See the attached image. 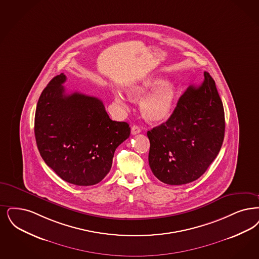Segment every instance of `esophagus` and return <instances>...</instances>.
<instances>
[{
    "label": "esophagus",
    "instance_id": "34e87169",
    "mask_svg": "<svg viewBox=\"0 0 259 259\" xmlns=\"http://www.w3.org/2000/svg\"><path fill=\"white\" fill-rule=\"evenodd\" d=\"M141 132H142V129H141L139 126L133 125V126L131 127V133H132V135L139 134V133H141Z\"/></svg>",
    "mask_w": 259,
    "mask_h": 259
}]
</instances>
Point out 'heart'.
Returning a JSON list of instances; mask_svg holds the SVG:
<instances>
[{"label":"heart","mask_w":259,"mask_h":259,"mask_svg":"<svg viewBox=\"0 0 259 259\" xmlns=\"http://www.w3.org/2000/svg\"><path fill=\"white\" fill-rule=\"evenodd\" d=\"M129 97L141 100L140 110L146 120L151 122L166 118L174 107L176 97V88L174 83H166V78L160 76L148 77L140 83H134L127 89ZM114 101L121 110H128V99L119 91H114Z\"/></svg>","instance_id":"b5f03b06"}]
</instances>
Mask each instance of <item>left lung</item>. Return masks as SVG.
Here are the masks:
<instances>
[{
  "mask_svg": "<svg viewBox=\"0 0 259 259\" xmlns=\"http://www.w3.org/2000/svg\"><path fill=\"white\" fill-rule=\"evenodd\" d=\"M225 128L224 106L215 81L204 72V81L187 89L166 122L147 132L153 175L168 185L197 180L219 154Z\"/></svg>",
  "mask_w": 259,
  "mask_h": 259,
  "instance_id": "1",
  "label": "left lung"
}]
</instances>
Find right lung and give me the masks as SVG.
<instances>
[{
  "instance_id": "right-lung-1",
  "label": "right lung",
  "mask_w": 259,
  "mask_h": 259,
  "mask_svg": "<svg viewBox=\"0 0 259 259\" xmlns=\"http://www.w3.org/2000/svg\"><path fill=\"white\" fill-rule=\"evenodd\" d=\"M62 73L43 90L36 105L34 136L42 159L64 181L99 183L112 167L116 147L130 136L127 122L114 121L103 102L65 93Z\"/></svg>"
}]
</instances>
